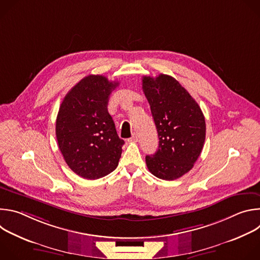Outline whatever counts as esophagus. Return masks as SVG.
<instances>
[{"mask_svg": "<svg viewBox=\"0 0 260 260\" xmlns=\"http://www.w3.org/2000/svg\"><path fill=\"white\" fill-rule=\"evenodd\" d=\"M138 141V135L137 134H134L132 136V138L128 139V142H137Z\"/></svg>", "mask_w": 260, "mask_h": 260, "instance_id": "esophagus-1", "label": "esophagus"}]
</instances>
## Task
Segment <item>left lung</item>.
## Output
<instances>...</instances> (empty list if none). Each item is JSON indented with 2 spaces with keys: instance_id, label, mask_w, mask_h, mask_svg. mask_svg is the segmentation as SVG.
<instances>
[{
  "instance_id": "obj_1",
  "label": "left lung",
  "mask_w": 260,
  "mask_h": 260,
  "mask_svg": "<svg viewBox=\"0 0 260 260\" xmlns=\"http://www.w3.org/2000/svg\"><path fill=\"white\" fill-rule=\"evenodd\" d=\"M142 82L159 139L157 151L146 156L147 168L159 179H178L193 168L203 150L205 116L194 99L172 76H144Z\"/></svg>"
}]
</instances>
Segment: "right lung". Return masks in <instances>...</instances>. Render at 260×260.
I'll list each match as a JSON object with an SVG mask.
<instances>
[{
	"instance_id": "right-lung-1",
	"label": "right lung",
	"mask_w": 260,
	"mask_h": 260,
	"mask_svg": "<svg viewBox=\"0 0 260 260\" xmlns=\"http://www.w3.org/2000/svg\"><path fill=\"white\" fill-rule=\"evenodd\" d=\"M118 82L102 75H88L66 94L56 117L59 150L78 176L95 180L113 172L124 141L108 112L109 96Z\"/></svg>"
}]
</instances>
